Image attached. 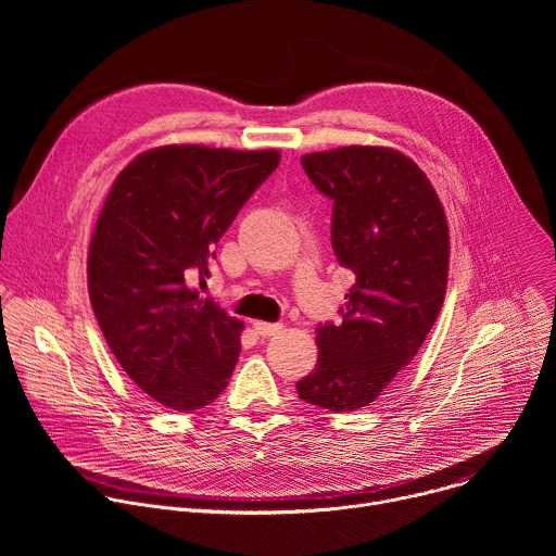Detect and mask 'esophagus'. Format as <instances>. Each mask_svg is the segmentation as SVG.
Returning <instances> with one entry per match:
<instances>
[{
  "label": "esophagus",
  "mask_w": 556,
  "mask_h": 556,
  "mask_svg": "<svg viewBox=\"0 0 556 556\" xmlns=\"http://www.w3.org/2000/svg\"><path fill=\"white\" fill-rule=\"evenodd\" d=\"M253 328H255V332H257L260 337H264V339L275 337V334H279V332L283 330L281 324H266V321H255Z\"/></svg>",
  "instance_id": "obj_1"
}]
</instances>
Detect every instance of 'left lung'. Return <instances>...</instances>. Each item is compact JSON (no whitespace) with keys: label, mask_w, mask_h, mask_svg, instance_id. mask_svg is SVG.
<instances>
[{"label":"left lung","mask_w":556,"mask_h":556,"mask_svg":"<svg viewBox=\"0 0 556 556\" xmlns=\"http://www.w3.org/2000/svg\"><path fill=\"white\" fill-rule=\"evenodd\" d=\"M332 206V249L354 286L341 324L316 326L319 361L296 382L299 399L354 412L405 369L444 303L448 226L422 169L387 147H341L301 157Z\"/></svg>","instance_id":"8db88e82"}]
</instances>
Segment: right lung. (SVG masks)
<instances>
[{
  "label": "right lung",
  "instance_id": "right-lung-1",
  "mask_svg": "<svg viewBox=\"0 0 556 556\" xmlns=\"http://www.w3.org/2000/svg\"><path fill=\"white\" fill-rule=\"evenodd\" d=\"M277 165L270 149L169 144L112 185L88 255L90 301L125 374L163 407L189 414L228 384L244 324L191 279L211 277L219 237Z\"/></svg>",
  "mask_w": 556,
  "mask_h": 556
}]
</instances>
